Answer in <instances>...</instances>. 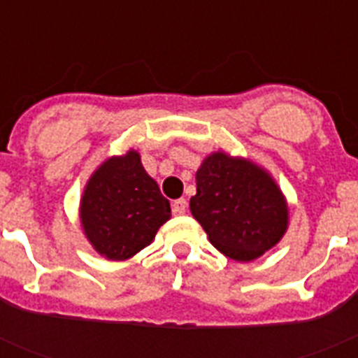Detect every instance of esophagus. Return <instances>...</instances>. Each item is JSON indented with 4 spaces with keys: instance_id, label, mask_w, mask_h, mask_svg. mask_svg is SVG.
I'll return each instance as SVG.
<instances>
[{
    "instance_id": "1",
    "label": "esophagus",
    "mask_w": 358,
    "mask_h": 358,
    "mask_svg": "<svg viewBox=\"0 0 358 358\" xmlns=\"http://www.w3.org/2000/svg\"><path fill=\"white\" fill-rule=\"evenodd\" d=\"M186 208H188V204H186L185 199H176V201L172 202L173 215H185L186 213Z\"/></svg>"
}]
</instances>
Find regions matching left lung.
<instances>
[{
  "instance_id": "obj_1",
  "label": "left lung",
  "mask_w": 358,
  "mask_h": 358,
  "mask_svg": "<svg viewBox=\"0 0 358 358\" xmlns=\"http://www.w3.org/2000/svg\"><path fill=\"white\" fill-rule=\"evenodd\" d=\"M189 211L218 251L252 262L289 229V204L274 177L248 157L224 150L208 154L197 173Z\"/></svg>"
}]
</instances>
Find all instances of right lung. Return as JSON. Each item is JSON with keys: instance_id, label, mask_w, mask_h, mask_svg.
<instances>
[{"instance_id": "1", "label": "right lung", "mask_w": 358, "mask_h": 358, "mask_svg": "<svg viewBox=\"0 0 358 358\" xmlns=\"http://www.w3.org/2000/svg\"><path fill=\"white\" fill-rule=\"evenodd\" d=\"M80 226L100 256L123 262L150 245L170 217V202L141 164L140 152L110 156L87 179L80 197Z\"/></svg>"}]
</instances>
